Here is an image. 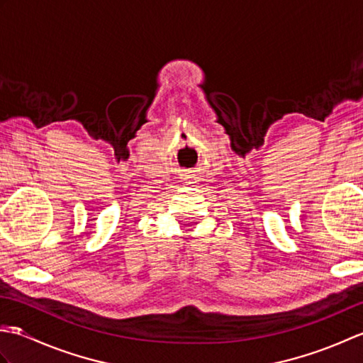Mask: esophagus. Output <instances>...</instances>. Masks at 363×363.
<instances>
[{
	"label": "esophagus",
	"instance_id": "34e87169",
	"mask_svg": "<svg viewBox=\"0 0 363 363\" xmlns=\"http://www.w3.org/2000/svg\"><path fill=\"white\" fill-rule=\"evenodd\" d=\"M189 184H195V182H189Z\"/></svg>",
	"mask_w": 363,
	"mask_h": 363
}]
</instances>
